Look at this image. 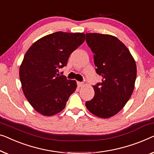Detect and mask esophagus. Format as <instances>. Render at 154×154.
<instances>
[{"label":"esophagus","instance_id":"obj_1","mask_svg":"<svg viewBox=\"0 0 154 154\" xmlns=\"http://www.w3.org/2000/svg\"><path fill=\"white\" fill-rule=\"evenodd\" d=\"M77 84H78V86H79V88H81V87L83 86V82H77Z\"/></svg>","mask_w":154,"mask_h":154}]
</instances>
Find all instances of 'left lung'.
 Here are the masks:
<instances>
[{
  "instance_id": "8db88e82",
  "label": "left lung",
  "mask_w": 154,
  "mask_h": 154,
  "mask_svg": "<svg viewBox=\"0 0 154 154\" xmlns=\"http://www.w3.org/2000/svg\"><path fill=\"white\" fill-rule=\"evenodd\" d=\"M86 42L94 53L96 72L102 76V82L93 85L94 96L85 106L97 117L109 118L119 112L131 98L136 64L126 46L114 36L87 33Z\"/></svg>"
}]
</instances>
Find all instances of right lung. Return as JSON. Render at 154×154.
Segmentation results:
<instances>
[{"instance_id":"1","label":"right lung","mask_w":154,"mask_h":154,"mask_svg":"<svg viewBox=\"0 0 154 154\" xmlns=\"http://www.w3.org/2000/svg\"><path fill=\"white\" fill-rule=\"evenodd\" d=\"M85 39L84 33L60 31L37 40L26 52L19 69L20 81L26 98L40 114L52 116L65 108L77 85L57 72Z\"/></svg>"}]
</instances>
